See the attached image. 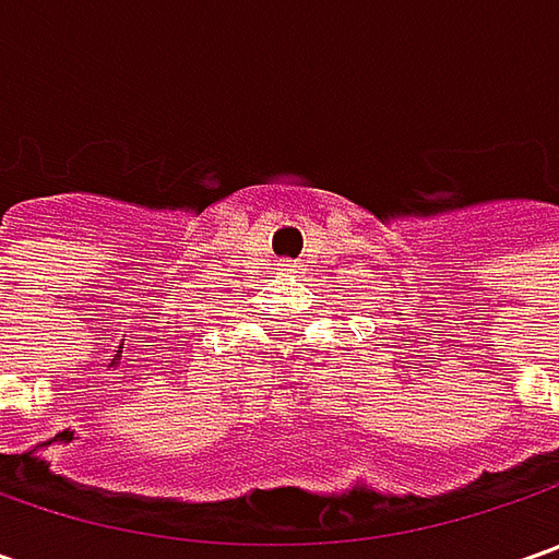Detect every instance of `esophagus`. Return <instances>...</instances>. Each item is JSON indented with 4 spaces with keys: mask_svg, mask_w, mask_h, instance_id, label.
<instances>
[{
    "mask_svg": "<svg viewBox=\"0 0 559 559\" xmlns=\"http://www.w3.org/2000/svg\"><path fill=\"white\" fill-rule=\"evenodd\" d=\"M280 270H283V273H298V264H295V261H280Z\"/></svg>",
    "mask_w": 559,
    "mask_h": 559,
    "instance_id": "1",
    "label": "esophagus"
}]
</instances>
